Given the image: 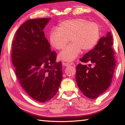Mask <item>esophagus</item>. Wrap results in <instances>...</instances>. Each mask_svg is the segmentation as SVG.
<instances>
[{"instance_id":"obj_1","label":"esophagus","mask_w":125,"mask_h":125,"mask_svg":"<svg viewBox=\"0 0 125 125\" xmlns=\"http://www.w3.org/2000/svg\"><path fill=\"white\" fill-rule=\"evenodd\" d=\"M74 63H71V62H66V63H64V64H63V65H64V67H67V66H69V65H73Z\"/></svg>"}]
</instances>
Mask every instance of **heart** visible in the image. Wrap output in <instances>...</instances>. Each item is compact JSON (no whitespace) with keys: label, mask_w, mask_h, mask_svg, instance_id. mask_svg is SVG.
<instances>
[{"label":"heart","mask_w":125,"mask_h":125,"mask_svg":"<svg viewBox=\"0 0 125 125\" xmlns=\"http://www.w3.org/2000/svg\"><path fill=\"white\" fill-rule=\"evenodd\" d=\"M99 35L98 24L77 18L65 20L59 24L57 29H52L49 39L53 47L59 50L63 49L70 39L71 43L60 53L59 57L63 61H72L79 56L82 49L86 51L94 47Z\"/></svg>","instance_id":"heart-1"}]
</instances>
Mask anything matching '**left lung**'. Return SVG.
Segmentation results:
<instances>
[{
	"label": "left lung",
	"instance_id": "left-lung-1",
	"mask_svg": "<svg viewBox=\"0 0 125 125\" xmlns=\"http://www.w3.org/2000/svg\"><path fill=\"white\" fill-rule=\"evenodd\" d=\"M110 32L101 37L94 48L80 58L82 62L92 64H78L75 79L82 93L88 98L94 99L105 92L112 81L116 61Z\"/></svg>",
	"mask_w": 125,
	"mask_h": 125
}]
</instances>
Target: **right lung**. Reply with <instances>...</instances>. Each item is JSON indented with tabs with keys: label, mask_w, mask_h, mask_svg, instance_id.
I'll use <instances>...</instances> for the list:
<instances>
[{
	"label": "right lung",
	"mask_w": 125,
	"mask_h": 125,
	"mask_svg": "<svg viewBox=\"0 0 125 125\" xmlns=\"http://www.w3.org/2000/svg\"><path fill=\"white\" fill-rule=\"evenodd\" d=\"M51 18L31 19L18 30L12 41V62L20 85L34 100L45 103L59 89L62 79L61 62L43 31Z\"/></svg>",
	"instance_id": "right-lung-1"
}]
</instances>
